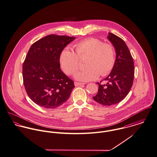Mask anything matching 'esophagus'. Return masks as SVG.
<instances>
[{
    "label": "esophagus",
    "instance_id": "1",
    "mask_svg": "<svg viewBox=\"0 0 157 157\" xmlns=\"http://www.w3.org/2000/svg\"><path fill=\"white\" fill-rule=\"evenodd\" d=\"M85 83H80V82H74V85L75 86H77L82 85H84Z\"/></svg>",
    "mask_w": 157,
    "mask_h": 157
}]
</instances>
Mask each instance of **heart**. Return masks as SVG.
<instances>
[{
	"mask_svg": "<svg viewBox=\"0 0 157 157\" xmlns=\"http://www.w3.org/2000/svg\"><path fill=\"white\" fill-rule=\"evenodd\" d=\"M75 53L65 49L60 53L59 60L63 71L72 75L80 67V60L86 57V69L77 72L74 77L82 82L96 80L100 76L108 74L115 63V52L110 44L103 43L96 38H89L74 45Z\"/></svg>",
	"mask_w": 157,
	"mask_h": 157,
	"instance_id": "b5f03b06",
	"label": "heart"
}]
</instances>
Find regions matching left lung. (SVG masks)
<instances>
[{"mask_svg":"<svg viewBox=\"0 0 157 157\" xmlns=\"http://www.w3.org/2000/svg\"><path fill=\"white\" fill-rule=\"evenodd\" d=\"M108 39L114 46L116 58L110 74L104 79L105 85H98V91L93 99L100 104L111 105L117 104L128 94L133 84L134 65L133 59L124 41L109 33Z\"/></svg>","mask_w":157,"mask_h":157,"instance_id":"left-lung-1","label":"left lung"}]
</instances>
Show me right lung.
Segmentation results:
<instances>
[{"mask_svg": "<svg viewBox=\"0 0 157 157\" xmlns=\"http://www.w3.org/2000/svg\"><path fill=\"white\" fill-rule=\"evenodd\" d=\"M74 39L49 35L33 43L29 50L23 65V83L29 97L38 105L55 109L69 98L75 86L60 70L59 57Z\"/></svg>", "mask_w": 157, "mask_h": 157, "instance_id": "1", "label": "right lung"}]
</instances>
